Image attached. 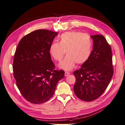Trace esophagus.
<instances>
[{
  "instance_id": "1",
  "label": "esophagus",
  "mask_w": 125,
  "mask_h": 125,
  "mask_svg": "<svg viewBox=\"0 0 125 125\" xmlns=\"http://www.w3.org/2000/svg\"><path fill=\"white\" fill-rule=\"evenodd\" d=\"M69 74H70V73H69V72L66 71V72H65V75L66 77H67V76H68V75Z\"/></svg>"
}]
</instances>
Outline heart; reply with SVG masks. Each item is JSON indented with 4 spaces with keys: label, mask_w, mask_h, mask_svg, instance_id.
Wrapping results in <instances>:
<instances>
[{
    "label": "heart",
    "mask_w": 125,
    "mask_h": 125,
    "mask_svg": "<svg viewBox=\"0 0 125 125\" xmlns=\"http://www.w3.org/2000/svg\"><path fill=\"white\" fill-rule=\"evenodd\" d=\"M92 41L89 35L77 31L64 33L59 37V42H54L49 47V52L57 61H60L64 55H67L59 64L60 68L71 70L75 63L86 62L91 54Z\"/></svg>",
    "instance_id": "heart-1"
}]
</instances>
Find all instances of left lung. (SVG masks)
Wrapping results in <instances>:
<instances>
[{
  "instance_id": "8db88e82",
  "label": "left lung",
  "mask_w": 125,
  "mask_h": 125,
  "mask_svg": "<svg viewBox=\"0 0 125 125\" xmlns=\"http://www.w3.org/2000/svg\"><path fill=\"white\" fill-rule=\"evenodd\" d=\"M93 48L89 58L73 74L74 92L80 100L90 102L97 99L107 88L113 75L112 52L102 35L91 36Z\"/></svg>"
}]
</instances>
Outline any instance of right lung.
I'll use <instances>...</instances> for the list:
<instances>
[{
    "mask_svg": "<svg viewBox=\"0 0 125 125\" xmlns=\"http://www.w3.org/2000/svg\"><path fill=\"white\" fill-rule=\"evenodd\" d=\"M57 32L38 30L24 36L15 52L13 70L18 88L25 99L41 104L53 95L65 71L56 70L49 47Z\"/></svg>",
    "mask_w": 125,
    "mask_h": 125,
    "instance_id": "1",
    "label": "right lung"
}]
</instances>
